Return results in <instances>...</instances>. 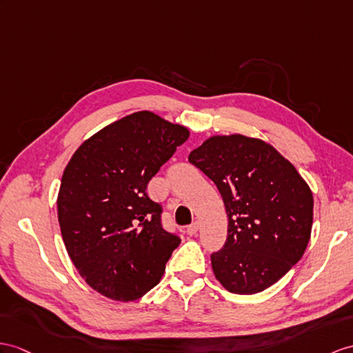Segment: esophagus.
I'll list each match as a JSON object with an SVG mask.
<instances>
[{
    "label": "esophagus",
    "instance_id": "obj_1",
    "mask_svg": "<svg viewBox=\"0 0 353 353\" xmlns=\"http://www.w3.org/2000/svg\"><path fill=\"white\" fill-rule=\"evenodd\" d=\"M197 230H199V223H197V221L192 223L190 226H187V234L190 235V236L196 235V234H197Z\"/></svg>",
    "mask_w": 353,
    "mask_h": 353
}]
</instances>
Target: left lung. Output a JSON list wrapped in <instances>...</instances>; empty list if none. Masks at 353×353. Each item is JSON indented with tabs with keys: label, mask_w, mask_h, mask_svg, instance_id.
<instances>
[{
	"label": "left lung",
	"mask_w": 353,
	"mask_h": 353,
	"mask_svg": "<svg viewBox=\"0 0 353 353\" xmlns=\"http://www.w3.org/2000/svg\"><path fill=\"white\" fill-rule=\"evenodd\" d=\"M188 161L212 179L226 206L228 239L211 256L214 276L232 294L268 289L305 252L313 225L310 187L259 137L210 136Z\"/></svg>",
	"instance_id": "left-lung-1"
}]
</instances>
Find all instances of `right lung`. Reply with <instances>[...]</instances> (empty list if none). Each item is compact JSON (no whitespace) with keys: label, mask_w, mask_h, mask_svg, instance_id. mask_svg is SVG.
I'll return each mask as SVG.
<instances>
[{"label":"right lung","mask_w":353,"mask_h":353,"mask_svg":"<svg viewBox=\"0 0 353 353\" xmlns=\"http://www.w3.org/2000/svg\"><path fill=\"white\" fill-rule=\"evenodd\" d=\"M188 136L187 127L139 110L94 133L67 163L59 229L79 276L103 296H143L181 243L161 228V206L147 185Z\"/></svg>","instance_id":"1"}]
</instances>
